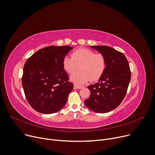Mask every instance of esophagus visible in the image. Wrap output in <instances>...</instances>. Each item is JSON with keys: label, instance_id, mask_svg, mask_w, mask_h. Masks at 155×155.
Segmentation results:
<instances>
[{"label": "esophagus", "instance_id": "1", "mask_svg": "<svg viewBox=\"0 0 155 155\" xmlns=\"http://www.w3.org/2000/svg\"><path fill=\"white\" fill-rule=\"evenodd\" d=\"M84 86H82V85H77V84H74V88L76 89H80L83 88Z\"/></svg>", "mask_w": 155, "mask_h": 155}]
</instances>
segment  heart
<instances>
[{"label":"heart","instance_id":"1","mask_svg":"<svg viewBox=\"0 0 155 155\" xmlns=\"http://www.w3.org/2000/svg\"><path fill=\"white\" fill-rule=\"evenodd\" d=\"M63 67L69 74L80 68L81 70L73 74L70 80L77 84H83L90 80L97 81L102 77L106 69V59L102 54H96L91 49H78L71 53V58L64 57Z\"/></svg>","mask_w":155,"mask_h":155}]
</instances>
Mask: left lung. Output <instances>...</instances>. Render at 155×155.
I'll use <instances>...</instances> for the list:
<instances>
[{"label":"left lung","instance_id":"1","mask_svg":"<svg viewBox=\"0 0 155 155\" xmlns=\"http://www.w3.org/2000/svg\"><path fill=\"white\" fill-rule=\"evenodd\" d=\"M91 47L105 57L106 69L99 82L88 87L91 96L84 103L94 112L107 113L118 107L126 95L131 77L129 64L123 53L111 47Z\"/></svg>","mask_w":155,"mask_h":155}]
</instances>
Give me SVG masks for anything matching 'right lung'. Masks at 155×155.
<instances>
[{
  "label": "right lung",
  "instance_id": "obj_1",
  "mask_svg": "<svg viewBox=\"0 0 155 155\" xmlns=\"http://www.w3.org/2000/svg\"><path fill=\"white\" fill-rule=\"evenodd\" d=\"M73 47L48 46L37 51L24 65L22 85L35 111L56 113L64 106L73 84L63 67V59Z\"/></svg>",
  "mask_w": 155,
  "mask_h": 155
}]
</instances>
